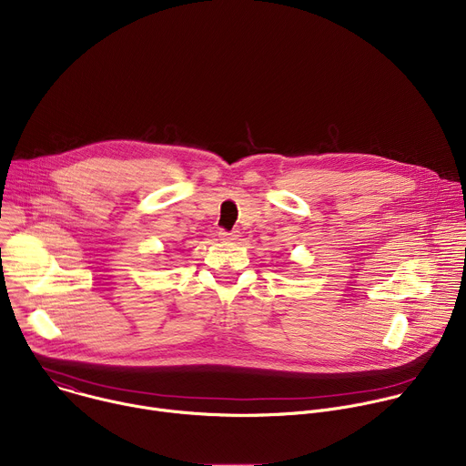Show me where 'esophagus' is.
Here are the masks:
<instances>
[{
	"mask_svg": "<svg viewBox=\"0 0 466 466\" xmlns=\"http://www.w3.org/2000/svg\"><path fill=\"white\" fill-rule=\"evenodd\" d=\"M219 238H221L223 241H236V239H239V232H238V230H234V232H225V230H221V232H219Z\"/></svg>",
	"mask_w": 466,
	"mask_h": 466,
	"instance_id": "34e87169",
	"label": "esophagus"
}]
</instances>
